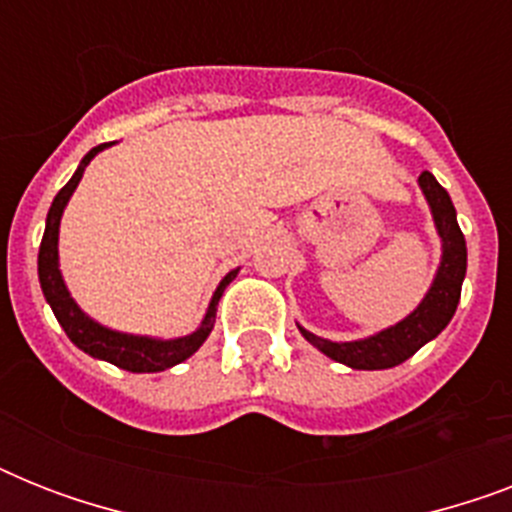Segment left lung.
<instances>
[{
	"label": "left lung",
	"instance_id": "8db88e82",
	"mask_svg": "<svg viewBox=\"0 0 512 512\" xmlns=\"http://www.w3.org/2000/svg\"><path fill=\"white\" fill-rule=\"evenodd\" d=\"M417 183L428 199L430 215H433L436 231L441 236V263H438L436 279L422 297V303L406 319L382 329L377 335L364 337V340L332 342L297 324L300 335L337 364H345L350 369H390V366L404 364L406 358L414 356L425 342L441 335L457 311L462 281H465V271H468L465 236H462L460 223H457L452 199L436 177L430 172H422Z\"/></svg>",
	"mask_w": 512,
	"mask_h": 512
}]
</instances>
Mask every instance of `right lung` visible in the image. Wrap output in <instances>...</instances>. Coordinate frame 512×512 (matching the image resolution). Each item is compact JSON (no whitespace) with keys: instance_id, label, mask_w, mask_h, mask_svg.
Wrapping results in <instances>:
<instances>
[{"instance_id":"add662e5","label":"right lung","mask_w":512,"mask_h":512,"mask_svg":"<svg viewBox=\"0 0 512 512\" xmlns=\"http://www.w3.org/2000/svg\"><path fill=\"white\" fill-rule=\"evenodd\" d=\"M106 146H111V143H103V146L92 148L90 154L79 162L74 177H71V180L60 188L58 196L52 199V207L50 212H47V225H44L42 247H39V284H42L44 300L50 303L52 313H55V319H58V324L68 335V340L74 342L79 350H84L87 356L108 361V364L119 366V369H127V372H164V369L180 364L185 358H191L193 353L201 348V342L207 340L212 327H215L217 303H220V297H223V289L236 279L239 268L228 273V276L217 284L215 295L209 300V308L207 313H204V319H201L199 329L191 332V335L175 337V340L127 335V332H116V329H108L103 327V324H98L95 319H90V316L76 305V300L71 297V292H68L66 281H63V273H60L58 233L60 217H63V209H66L68 199H71V193L76 191V185L82 180L87 164H90Z\"/></svg>"}]
</instances>
